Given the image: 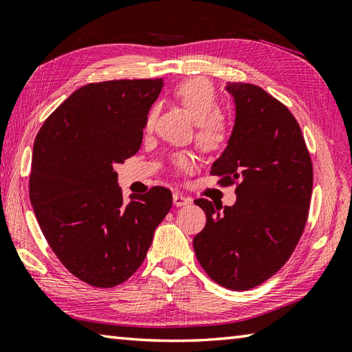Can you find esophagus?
<instances>
[{
    "label": "esophagus",
    "mask_w": 352,
    "mask_h": 352,
    "mask_svg": "<svg viewBox=\"0 0 352 352\" xmlns=\"http://www.w3.org/2000/svg\"><path fill=\"white\" fill-rule=\"evenodd\" d=\"M172 201H174V204L177 206V208H182V206L190 204L192 199L189 197H184L183 194H178V192H175V194L172 195Z\"/></svg>",
    "instance_id": "1"
}]
</instances>
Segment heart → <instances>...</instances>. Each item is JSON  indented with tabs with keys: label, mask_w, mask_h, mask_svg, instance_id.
<instances>
[{
	"label": "heart",
	"mask_w": 352,
	"mask_h": 352,
	"mask_svg": "<svg viewBox=\"0 0 352 352\" xmlns=\"http://www.w3.org/2000/svg\"><path fill=\"white\" fill-rule=\"evenodd\" d=\"M174 99L195 120L197 142L208 153L223 151L232 139V125L227 117L218 111L219 102L215 88L208 79H184L172 89ZM157 117V108L151 107L144 117V129H153ZM175 166L182 170H190L195 166V158L190 153H178L172 158Z\"/></svg>",
	"instance_id": "1"
}]
</instances>
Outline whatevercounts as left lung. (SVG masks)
I'll list each match as a JSON object with an SVG mask.
<instances>
[{
	"instance_id": "8db88e82",
	"label": "left lung",
	"mask_w": 352,
	"mask_h": 352,
	"mask_svg": "<svg viewBox=\"0 0 352 352\" xmlns=\"http://www.w3.org/2000/svg\"><path fill=\"white\" fill-rule=\"evenodd\" d=\"M227 91L235 99L236 120L210 174L218 184L236 186V203L229 208L195 199L206 226L194 250L209 278L241 292L270 279L290 259L308 219L313 163L284 103L247 82H230Z\"/></svg>"
}]
</instances>
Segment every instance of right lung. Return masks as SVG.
Listing matches in <instances>:
<instances>
[{"label": "right lung", "mask_w": 352, "mask_h": 352, "mask_svg": "<svg viewBox=\"0 0 352 352\" xmlns=\"http://www.w3.org/2000/svg\"><path fill=\"white\" fill-rule=\"evenodd\" d=\"M162 88V79L87 84L34 139L29 194L38 224L62 265L93 287L133 276L172 208L163 186L126 203L114 170L139 151L144 117Z\"/></svg>", "instance_id": "right-lung-1"}]
</instances>
